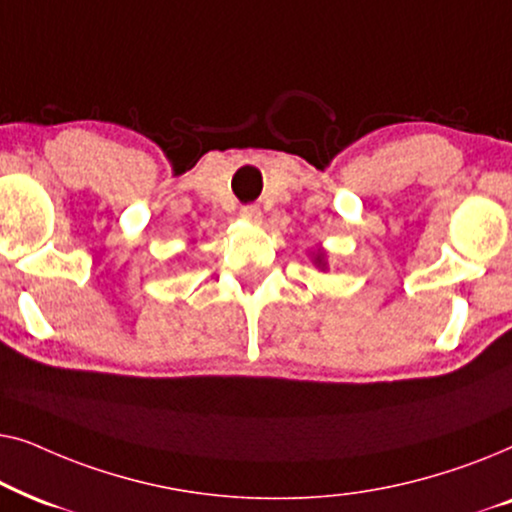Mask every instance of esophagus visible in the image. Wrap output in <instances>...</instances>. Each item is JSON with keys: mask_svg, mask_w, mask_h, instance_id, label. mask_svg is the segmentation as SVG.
<instances>
[{"mask_svg": "<svg viewBox=\"0 0 512 512\" xmlns=\"http://www.w3.org/2000/svg\"><path fill=\"white\" fill-rule=\"evenodd\" d=\"M240 216L247 223H261L263 221V212H261V207H256V205H247V207H242V212H240Z\"/></svg>", "mask_w": 512, "mask_h": 512, "instance_id": "esophagus-1", "label": "esophagus"}]
</instances>
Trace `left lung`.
Wrapping results in <instances>:
<instances>
[{
	"mask_svg": "<svg viewBox=\"0 0 512 512\" xmlns=\"http://www.w3.org/2000/svg\"><path fill=\"white\" fill-rule=\"evenodd\" d=\"M310 256H312L314 268H319L321 272H326V270H328V261H326V251H324V249L310 251Z\"/></svg>",
	"mask_w": 512,
	"mask_h": 512,
	"instance_id": "8db88e82",
	"label": "left lung"
}]
</instances>
